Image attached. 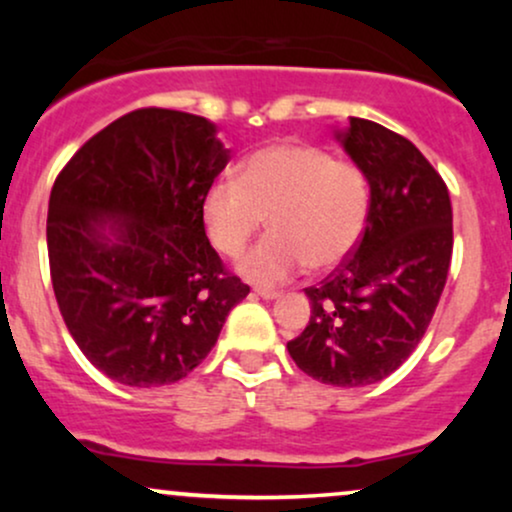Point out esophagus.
<instances>
[{
  "mask_svg": "<svg viewBox=\"0 0 512 512\" xmlns=\"http://www.w3.org/2000/svg\"><path fill=\"white\" fill-rule=\"evenodd\" d=\"M255 293H257V296H260V298H264V301H274V298L281 296L279 291H274V289H262V286H257Z\"/></svg>",
  "mask_w": 512,
  "mask_h": 512,
  "instance_id": "obj_1",
  "label": "esophagus"
}]
</instances>
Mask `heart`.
Masks as SVG:
<instances>
[{
  "label": "heart",
  "instance_id": "heart-1",
  "mask_svg": "<svg viewBox=\"0 0 512 512\" xmlns=\"http://www.w3.org/2000/svg\"><path fill=\"white\" fill-rule=\"evenodd\" d=\"M204 228L216 250L238 257L262 228L272 233L240 260L255 284H281L305 264L330 269L356 248L368 216V185L361 168L334 161L313 144L281 142L255 151L238 180H219L202 204Z\"/></svg>",
  "mask_w": 512,
  "mask_h": 512
}]
</instances>
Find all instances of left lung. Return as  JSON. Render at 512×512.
<instances>
[{
	"mask_svg": "<svg viewBox=\"0 0 512 512\" xmlns=\"http://www.w3.org/2000/svg\"><path fill=\"white\" fill-rule=\"evenodd\" d=\"M370 185L356 248L317 286L310 322L286 344L296 366L334 387H363L402 366L424 337L452 257L448 185L402 134L349 117L337 134Z\"/></svg>",
	"mask_w": 512,
	"mask_h": 512,
	"instance_id": "1",
	"label": "left lung"
}]
</instances>
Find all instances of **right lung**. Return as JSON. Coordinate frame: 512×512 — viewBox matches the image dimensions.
<instances>
[{
    "mask_svg": "<svg viewBox=\"0 0 512 512\" xmlns=\"http://www.w3.org/2000/svg\"><path fill=\"white\" fill-rule=\"evenodd\" d=\"M228 158L207 117L139 108L93 134L52 185L57 305L84 356L117 383H178L250 293L204 231V195Z\"/></svg>",
    "mask_w": 512,
    "mask_h": 512,
    "instance_id": "right-lung-1",
    "label": "right lung"
}]
</instances>
